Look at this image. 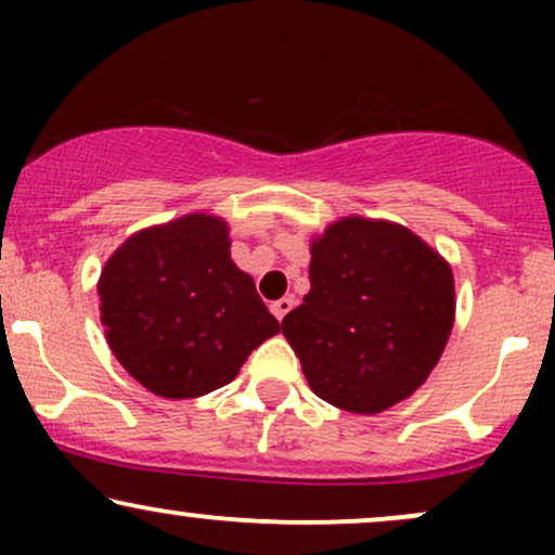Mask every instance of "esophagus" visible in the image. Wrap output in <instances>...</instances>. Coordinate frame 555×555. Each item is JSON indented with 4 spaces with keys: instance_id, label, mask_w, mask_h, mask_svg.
Masks as SVG:
<instances>
[{
    "instance_id": "34e87169",
    "label": "esophagus",
    "mask_w": 555,
    "mask_h": 555,
    "mask_svg": "<svg viewBox=\"0 0 555 555\" xmlns=\"http://www.w3.org/2000/svg\"><path fill=\"white\" fill-rule=\"evenodd\" d=\"M295 308V297H282V299H276V302L271 305V313L279 318V321H282V318L289 313V310Z\"/></svg>"
}]
</instances>
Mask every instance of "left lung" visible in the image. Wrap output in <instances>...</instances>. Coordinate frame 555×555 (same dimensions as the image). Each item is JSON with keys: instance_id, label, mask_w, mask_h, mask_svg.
<instances>
[{"instance_id": "left-lung-1", "label": "left lung", "mask_w": 555, "mask_h": 555, "mask_svg": "<svg viewBox=\"0 0 555 555\" xmlns=\"http://www.w3.org/2000/svg\"><path fill=\"white\" fill-rule=\"evenodd\" d=\"M454 313L441 253L397 221L344 216L310 240V292L282 334L315 397L378 415L428 380Z\"/></svg>"}]
</instances>
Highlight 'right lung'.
I'll return each mask as SVG.
<instances>
[{
	"mask_svg": "<svg viewBox=\"0 0 555 555\" xmlns=\"http://www.w3.org/2000/svg\"><path fill=\"white\" fill-rule=\"evenodd\" d=\"M229 247L227 221L197 211L130 234L101 269L106 344L158 397L195 399L227 386L279 334Z\"/></svg>",
	"mask_w": 555,
	"mask_h": 555,
	"instance_id": "1",
	"label": "right lung"
}]
</instances>
